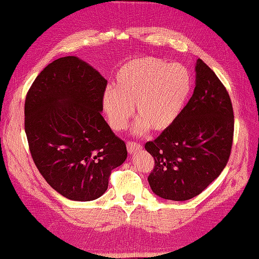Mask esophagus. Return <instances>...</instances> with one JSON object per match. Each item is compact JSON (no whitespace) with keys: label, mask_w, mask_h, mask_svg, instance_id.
I'll list each match as a JSON object with an SVG mask.
<instances>
[{"label":"esophagus","mask_w":259,"mask_h":259,"mask_svg":"<svg viewBox=\"0 0 259 259\" xmlns=\"http://www.w3.org/2000/svg\"><path fill=\"white\" fill-rule=\"evenodd\" d=\"M126 146H127V151L128 153H134L136 152V151H140L141 149H142V145L136 143V142H127V144H126Z\"/></svg>","instance_id":"obj_1"}]
</instances>
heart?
<instances>
[{"instance_id":"b5f03b06","label":"heart","mask_w":259,"mask_h":259,"mask_svg":"<svg viewBox=\"0 0 259 259\" xmlns=\"http://www.w3.org/2000/svg\"><path fill=\"white\" fill-rule=\"evenodd\" d=\"M192 76L179 63L140 56L126 62L116 75V87H107L102 107L110 127L121 131L134 114L140 116L134 131L143 134L151 127L162 132L171 127L189 99Z\"/></svg>"}]
</instances>
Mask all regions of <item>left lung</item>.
Listing matches in <instances>:
<instances>
[{"instance_id":"obj_1","label":"left lung","mask_w":259,"mask_h":259,"mask_svg":"<svg viewBox=\"0 0 259 259\" xmlns=\"http://www.w3.org/2000/svg\"><path fill=\"white\" fill-rule=\"evenodd\" d=\"M195 89L182 115L145 150L154 159L152 192L171 201L201 194L227 165L233 138V110L226 88L202 60L195 63Z\"/></svg>"}]
</instances>
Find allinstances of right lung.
Segmentation results:
<instances>
[{"label": "right lung", "mask_w": 259, "mask_h": 259, "mask_svg": "<svg viewBox=\"0 0 259 259\" xmlns=\"http://www.w3.org/2000/svg\"><path fill=\"white\" fill-rule=\"evenodd\" d=\"M107 80L76 56L52 62L33 81L24 104V131L39 172L71 201H94L111 170L127 158L102 113Z\"/></svg>", "instance_id": "1"}]
</instances>
